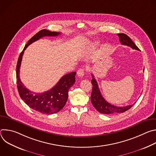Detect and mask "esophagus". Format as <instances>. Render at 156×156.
<instances>
[{"label":"esophagus","instance_id":"esophagus-1","mask_svg":"<svg viewBox=\"0 0 156 156\" xmlns=\"http://www.w3.org/2000/svg\"><path fill=\"white\" fill-rule=\"evenodd\" d=\"M84 75V69H80L78 71H77V75L79 77L82 78Z\"/></svg>","mask_w":156,"mask_h":156}]
</instances>
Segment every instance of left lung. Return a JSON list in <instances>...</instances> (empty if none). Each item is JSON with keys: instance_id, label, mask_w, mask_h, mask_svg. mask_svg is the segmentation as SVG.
Returning a JSON list of instances; mask_svg holds the SVG:
<instances>
[{"instance_id": "8db88e82", "label": "left lung", "mask_w": 156, "mask_h": 156, "mask_svg": "<svg viewBox=\"0 0 156 156\" xmlns=\"http://www.w3.org/2000/svg\"><path fill=\"white\" fill-rule=\"evenodd\" d=\"M117 35L119 37V40L121 44H123V45L128 46L133 49L140 51L139 48L135 45V44L133 42V41L126 34L124 33H119L117 34ZM91 75L93 77L91 83L93 86L91 96V101L94 108L99 112L104 114H114L117 113H123L129 109L131 107H132L133 105L136 103L135 102L134 104L123 107H117L107 102L101 95L98 83L94 78V75L93 74Z\"/></svg>"}]
</instances>
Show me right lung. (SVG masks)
Instances as JSON below:
<instances>
[{
	"label": "right lung",
	"instance_id": "obj_1",
	"mask_svg": "<svg viewBox=\"0 0 156 156\" xmlns=\"http://www.w3.org/2000/svg\"><path fill=\"white\" fill-rule=\"evenodd\" d=\"M60 33L42 30L33 36L25 45L18 59L16 75L17 88L20 96L32 109L44 114L57 113L65 106L69 97L70 88L75 83L76 72H72L63 76L58 83L50 90L42 93L30 91L22 83L20 78V68L25 50L31 44L44 36H57Z\"/></svg>",
	"mask_w": 156,
	"mask_h": 156
}]
</instances>
